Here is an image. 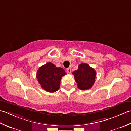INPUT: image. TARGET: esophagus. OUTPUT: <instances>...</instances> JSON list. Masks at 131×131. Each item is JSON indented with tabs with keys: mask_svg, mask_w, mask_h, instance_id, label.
I'll return each instance as SVG.
<instances>
[{
	"mask_svg": "<svg viewBox=\"0 0 131 131\" xmlns=\"http://www.w3.org/2000/svg\"><path fill=\"white\" fill-rule=\"evenodd\" d=\"M67 71L68 73H71V68H68L67 69Z\"/></svg>",
	"mask_w": 131,
	"mask_h": 131,
	"instance_id": "1",
	"label": "esophagus"
}]
</instances>
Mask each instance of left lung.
<instances>
[{"label": "left lung", "mask_w": 131, "mask_h": 131, "mask_svg": "<svg viewBox=\"0 0 131 131\" xmlns=\"http://www.w3.org/2000/svg\"><path fill=\"white\" fill-rule=\"evenodd\" d=\"M79 89L84 90L91 88L95 82L96 72L86 63H81L77 70L73 72Z\"/></svg>", "instance_id": "obj_1"}]
</instances>
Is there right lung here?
Returning <instances> with one entry per match:
<instances>
[{"label": "right lung", "mask_w": 131, "mask_h": 131, "mask_svg": "<svg viewBox=\"0 0 131 131\" xmlns=\"http://www.w3.org/2000/svg\"><path fill=\"white\" fill-rule=\"evenodd\" d=\"M66 74L64 69L49 62L39 68L36 77L42 88L48 92L53 93L59 89L61 79Z\"/></svg>", "instance_id": "add662e5"}]
</instances>
